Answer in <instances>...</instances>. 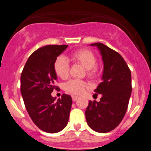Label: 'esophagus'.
<instances>
[{
  "mask_svg": "<svg viewBox=\"0 0 151 151\" xmlns=\"http://www.w3.org/2000/svg\"><path fill=\"white\" fill-rule=\"evenodd\" d=\"M72 99H73V101H76L78 100V97L76 96H72Z\"/></svg>",
  "mask_w": 151,
  "mask_h": 151,
  "instance_id": "34e87169",
  "label": "esophagus"
}]
</instances>
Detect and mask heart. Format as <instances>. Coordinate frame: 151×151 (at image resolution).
<instances>
[{
	"instance_id": "obj_1",
	"label": "heart",
	"mask_w": 151,
	"mask_h": 151,
	"mask_svg": "<svg viewBox=\"0 0 151 151\" xmlns=\"http://www.w3.org/2000/svg\"><path fill=\"white\" fill-rule=\"evenodd\" d=\"M70 60L74 63L81 64L86 69V74L88 77H94L97 73L96 66L97 58L95 54L88 49H80L72 53ZM54 69L56 75L62 79H66L69 76V63L63 56L57 57L54 63ZM64 90L72 94L79 95L82 94L87 88V84L79 80L72 79L64 84Z\"/></svg>"
}]
</instances>
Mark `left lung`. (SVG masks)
I'll list each match as a JSON object with an SVG mask.
<instances>
[{
	"label": "left lung",
	"mask_w": 151,
	"mask_h": 151,
	"mask_svg": "<svg viewBox=\"0 0 151 151\" xmlns=\"http://www.w3.org/2000/svg\"><path fill=\"white\" fill-rule=\"evenodd\" d=\"M91 45L97 47L102 56V82L94 90V94H101L102 97L99 102L89 101L85 117L91 129L106 133L116 128L126 113L132 93V76L119 53L102 43Z\"/></svg>",
	"instance_id": "1"
}]
</instances>
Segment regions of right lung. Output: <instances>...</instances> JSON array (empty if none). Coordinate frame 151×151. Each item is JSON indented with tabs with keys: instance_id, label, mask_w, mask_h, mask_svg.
<instances>
[{
	"instance_id": "right-lung-1",
	"label": "right lung",
	"mask_w": 151,
	"mask_h": 151,
	"mask_svg": "<svg viewBox=\"0 0 151 151\" xmlns=\"http://www.w3.org/2000/svg\"><path fill=\"white\" fill-rule=\"evenodd\" d=\"M68 45H47L29 57L21 74V94L29 116L41 130L57 133L66 127L72 97L63 94L57 101L51 96L57 81L54 63Z\"/></svg>"
}]
</instances>
